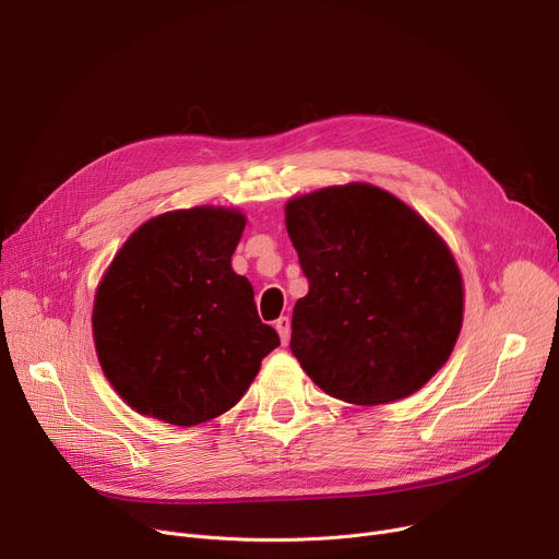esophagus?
Instances as JSON below:
<instances>
[{
	"mask_svg": "<svg viewBox=\"0 0 559 559\" xmlns=\"http://www.w3.org/2000/svg\"><path fill=\"white\" fill-rule=\"evenodd\" d=\"M276 331L281 335V342L287 344V340H289V319L287 317H278L276 319Z\"/></svg>",
	"mask_w": 559,
	"mask_h": 559,
	"instance_id": "obj_1",
	"label": "esophagus"
}]
</instances>
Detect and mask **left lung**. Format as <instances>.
Wrapping results in <instances>:
<instances>
[{"instance_id":"1","label":"left lung","mask_w":559,"mask_h":559,"mask_svg":"<svg viewBox=\"0 0 559 559\" xmlns=\"http://www.w3.org/2000/svg\"><path fill=\"white\" fill-rule=\"evenodd\" d=\"M285 226L310 285L289 348L312 383L356 405L419 392L453 354L464 314L442 235L371 183L289 199Z\"/></svg>"}]
</instances>
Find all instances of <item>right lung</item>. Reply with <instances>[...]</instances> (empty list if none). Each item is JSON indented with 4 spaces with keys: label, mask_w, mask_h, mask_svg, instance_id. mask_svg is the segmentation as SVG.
<instances>
[{
    "label": "right lung",
    "mask_w": 559,
    "mask_h": 559,
    "mask_svg": "<svg viewBox=\"0 0 559 559\" xmlns=\"http://www.w3.org/2000/svg\"><path fill=\"white\" fill-rule=\"evenodd\" d=\"M247 217L197 205L138 226L104 272L93 337L104 376L138 415L211 421L238 403L278 333L262 324L230 255Z\"/></svg>",
    "instance_id": "add662e5"
}]
</instances>
